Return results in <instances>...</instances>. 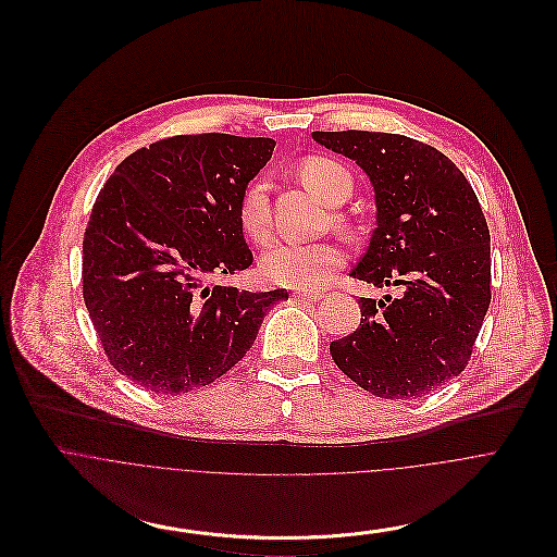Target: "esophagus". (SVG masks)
Instances as JSON below:
<instances>
[{"label": "esophagus", "instance_id": "esophagus-1", "mask_svg": "<svg viewBox=\"0 0 557 557\" xmlns=\"http://www.w3.org/2000/svg\"><path fill=\"white\" fill-rule=\"evenodd\" d=\"M292 298L294 300H320L322 294H318V292H294Z\"/></svg>", "mask_w": 557, "mask_h": 557}]
</instances>
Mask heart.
<instances>
[{
  "label": "heart",
  "instance_id": "b5f03b06",
  "mask_svg": "<svg viewBox=\"0 0 557 557\" xmlns=\"http://www.w3.org/2000/svg\"><path fill=\"white\" fill-rule=\"evenodd\" d=\"M300 182L324 203L336 206L351 193L349 173L326 158H309L298 169ZM239 219L248 237L261 242L270 231V199L265 182H255L242 197ZM347 252L336 242L322 244H272L259 261V272L268 283L289 289H315L343 268Z\"/></svg>",
  "mask_w": 557,
  "mask_h": 557
}]
</instances>
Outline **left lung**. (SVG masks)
<instances>
[{
    "mask_svg": "<svg viewBox=\"0 0 557 557\" xmlns=\"http://www.w3.org/2000/svg\"><path fill=\"white\" fill-rule=\"evenodd\" d=\"M375 190V231L351 276L397 296L360 300V326L331 343L338 369L384 399H417L468 364L490 309V228L474 188L430 145L375 132H313Z\"/></svg>",
    "mask_w": 557,
    "mask_h": 557,
    "instance_id": "left-lung-1",
    "label": "left lung"
}]
</instances>
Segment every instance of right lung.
I'll use <instances>...</instances> for the list:
<instances>
[{"label": "right lung", "instance_id": "right-lung-1", "mask_svg": "<svg viewBox=\"0 0 557 557\" xmlns=\"http://www.w3.org/2000/svg\"><path fill=\"white\" fill-rule=\"evenodd\" d=\"M272 138L173 136L123 160L83 237V298L114 369L180 395L231 371L287 289L203 281L252 265L239 203Z\"/></svg>", "mask_w": 557, "mask_h": 557}]
</instances>
